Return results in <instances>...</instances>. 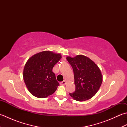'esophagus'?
Returning a JSON list of instances; mask_svg holds the SVG:
<instances>
[{
    "instance_id": "1",
    "label": "esophagus",
    "mask_w": 127,
    "mask_h": 127,
    "mask_svg": "<svg viewBox=\"0 0 127 127\" xmlns=\"http://www.w3.org/2000/svg\"><path fill=\"white\" fill-rule=\"evenodd\" d=\"M61 85H65L66 83V81H62V82H61Z\"/></svg>"
}]
</instances>
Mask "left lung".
Masks as SVG:
<instances>
[{
	"label": "left lung",
	"instance_id": "1",
	"mask_svg": "<svg viewBox=\"0 0 127 127\" xmlns=\"http://www.w3.org/2000/svg\"><path fill=\"white\" fill-rule=\"evenodd\" d=\"M66 59L73 69L75 85V91L70 93V95L79 101L92 98L102 83L100 70L94 62L83 55L67 57Z\"/></svg>",
	"mask_w": 127,
	"mask_h": 127
}]
</instances>
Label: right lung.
I'll return each mask as SVG.
<instances>
[{
	"label": "right lung",
	"mask_w": 127,
	"mask_h": 127,
	"mask_svg": "<svg viewBox=\"0 0 127 127\" xmlns=\"http://www.w3.org/2000/svg\"><path fill=\"white\" fill-rule=\"evenodd\" d=\"M61 58L60 54L45 51L35 54L27 61L23 77L32 95L45 98L56 91L59 84L52 69Z\"/></svg>",
	"instance_id": "add662e5"
}]
</instances>
